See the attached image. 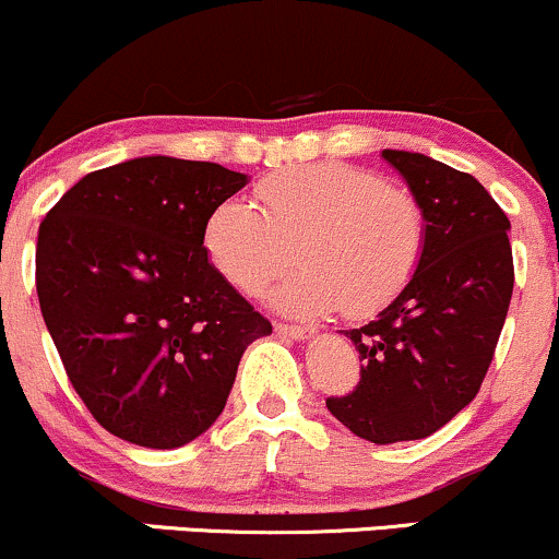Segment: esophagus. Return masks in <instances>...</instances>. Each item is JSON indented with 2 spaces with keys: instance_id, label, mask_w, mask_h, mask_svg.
<instances>
[{
  "instance_id": "1",
  "label": "esophagus",
  "mask_w": 559,
  "mask_h": 559,
  "mask_svg": "<svg viewBox=\"0 0 559 559\" xmlns=\"http://www.w3.org/2000/svg\"><path fill=\"white\" fill-rule=\"evenodd\" d=\"M275 333L284 338H294V342H307V338L316 336V329H307V325H288V323H275Z\"/></svg>"
}]
</instances>
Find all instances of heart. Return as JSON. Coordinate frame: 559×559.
<instances>
[{
  "mask_svg": "<svg viewBox=\"0 0 559 559\" xmlns=\"http://www.w3.org/2000/svg\"><path fill=\"white\" fill-rule=\"evenodd\" d=\"M260 210L226 199L204 223V252L230 286L260 294L297 249L299 267L271 288L273 307L299 318H368L418 273L426 213L400 186L342 163L299 165L258 186Z\"/></svg>",
  "mask_w": 559,
  "mask_h": 559,
  "instance_id": "1",
  "label": "heart"
}]
</instances>
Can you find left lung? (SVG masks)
I'll return each instance as SVG.
<instances>
[{"label":"left lung","instance_id":"left-lung-1","mask_svg":"<svg viewBox=\"0 0 559 559\" xmlns=\"http://www.w3.org/2000/svg\"><path fill=\"white\" fill-rule=\"evenodd\" d=\"M426 213L418 273L376 320L344 331L360 383L325 407L373 444L426 439L473 402L502 333L512 284L510 221L471 173L383 150Z\"/></svg>","mask_w":559,"mask_h":559}]
</instances>
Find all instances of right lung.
<instances>
[{
	"instance_id": "add662e5",
	"label": "right lung",
	"mask_w": 559,
	"mask_h": 559,
	"mask_svg": "<svg viewBox=\"0 0 559 559\" xmlns=\"http://www.w3.org/2000/svg\"><path fill=\"white\" fill-rule=\"evenodd\" d=\"M215 163L136 157L83 176L38 228L44 323L88 413L150 449L217 420L273 325L210 265L204 223L247 186Z\"/></svg>"
}]
</instances>
